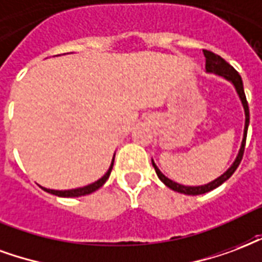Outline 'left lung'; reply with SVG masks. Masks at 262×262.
<instances>
[{"label":"left lung","instance_id":"obj_1","mask_svg":"<svg viewBox=\"0 0 262 262\" xmlns=\"http://www.w3.org/2000/svg\"><path fill=\"white\" fill-rule=\"evenodd\" d=\"M204 55H205V68H207L208 72H215L217 75L223 76V78H226L229 81L232 82L234 88H236V91H237L238 96L242 99V103H243V107H244V113H246V125H244V137H243V142H242V148H240V152H238L237 158L234 160V163L230 166V169H229L226 173H223L221 177H217L216 180H213L209 184H205V186H200V187H186V186H181V184H177L174 181H171L170 179H167L162 171L156 167V165L154 163V160H152V165L155 167V171H156V174L159 177L160 180L165 183L166 186L171 188V190H174L177 192H181V194H187V195H200V194H205V192L211 191L213 188H216L221 184H223L225 181L230 179V176L236 171V169L240 165V162L243 159V155H244V148H246V138H247V128H249V123H250V110H249V103H247V99H246V93H244V88H243V81H242V76L238 75V72L234 68H233L230 64H229L228 61H225L221 57V55L215 54V53H212L211 50H205L204 49Z\"/></svg>","mask_w":262,"mask_h":262}]
</instances>
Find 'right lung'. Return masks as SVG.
<instances>
[{
  "mask_svg": "<svg viewBox=\"0 0 262 262\" xmlns=\"http://www.w3.org/2000/svg\"><path fill=\"white\" fill-rule=\"evenodd\" d=\"M113 162H114V159H113ZM113 162H112V166L108 167L107 173L103 176L100 180H97L96 183H93V184H89V186L86 187H82V188H75V190H64V191H57V190H49V188H45V191L50 192V194H54V195H58V196H81V195H86V194H91V192L96 191L97 188H100V187L107 181L108 176H110V173H112Z\"/></svg>",
  "mask_w": 262,
  "mask_h": 262,
  "instance_id": "1",
  "label": "right lung"
}]
</instances>
